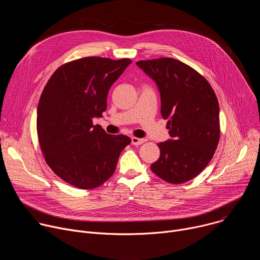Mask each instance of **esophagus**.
I'll return each mask as SVG.
<instances>
[{"instance_id": "34e87169", "label": "esophagus", "mask_w": 260, "mask_h": 260, "mask_svg": "<svg viewBox=\"0 0 260 260\" xmlns=\"http://www.w3.org/2000/svg\"><path fill=\"white\" fill-rule=\"evenodd\" d=\"M146 140L145 139H140V138H137V137H133L132 138V144L135 145V146H138V145H141L143 143H145Z\"/></svg>"}]
</instances>
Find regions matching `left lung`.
<instances>
[{
  "label": "left lung",
  "mask_w": 260,
  "mask_h": 260,
  "mask_svg": "<svg viewBox=\"0 0 260 260\" xmlns=\"http://www.w3.org/2000/svg\"><path fill=\"white\" fill-rule=\"evenodd\" d=\"M156 83L161 116L171 140L157 144L159 158L151 171L171 184L197 177L212 159L220 139L217 96L201 74L178 59L160 57L136 62Z\"/></svg>",
  "instance_id": "8db88e82"
}]
</instances>
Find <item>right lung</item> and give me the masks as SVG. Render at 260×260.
Instances as JSON below:
<instances>
[{
    "label": "right lung",
    "instance_id": "obj_1",
    "mask_svg": "<svg viewBox=\"0 0 260 260\" xmlns=\"http://www.w3.org/2000/svg\"><path fill=\"white\" fill-rule=\"evenodd\" d=\"M131 62L98 56L72 60L52 74L43 89L37 110L40 148L48 167L72 186L99 187L114 174L132 142L92 124L107 109L110 87Z\"/></svg>",
    "mask_w": 260,
    "mask_h": 260
}]
</instances>
